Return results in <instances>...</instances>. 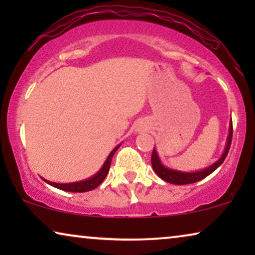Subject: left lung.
<instances>
[{
  "mask_svg": "<svg viewBox=\"0 0 255 255\" xmlns=\"http://www.w3.org/2000/svg\"><path fill=\"white\" fill-rule=\"evenodd\" d=\"M232 133H233V128H232V121H231L230 122L229 135H228V139H226L224 152H223L222 156L217 160V161L212 163L211 166L207 167V168L197 170V172H181V170L168 168V167L162 165L161 160H160L158 153H156V149L154 147V149H153L152 152V158H151L153 169H154L156 175H158L160 179H162L163 181H166V182H169L173 184H189V183L197 182V181L200 180H203L204 177L210 175L212 172H215V170L217 169L223 162H224L226 155H228L229 153L230 146H231Z\"/></svg>",
  "mask_w": 255,
  "mask_h": 255,
  "instance_id": "8db88e82",
  "label": "left lung"
}]
</instances>
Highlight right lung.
I'll use <instances>...</instances> for the list:
<instances>
[{
	"label": "right lung",
	"instance_id": "add662e5",
	"mask_svg": "<svg viewBox=\"0 0 255 255\" xmlns=\"http://www.w3.org/2000/svg\"><path fill=\"white\" fill-rule=\"evenodd\" d=\"M120 146H121V144L117 145L116 147H115L113 151L110 152V154L108 155V158L106 161H104L103 166L101 167V169L96 174H94L92 177H89V179L83 180V181H78V182H72V183H55V182H51V181H47L45 179H43V180L46 183L51 184L52 187L58 188V189H60V190L72 191V193H85V191L95 189L96 187H99L100 184L103 182V180L106 179L108 173H109L111 160H113L115 152L120 148Z\"/></svg>",
	"mask_w": 255,
	"mask_h": 255
}]
</instances>
